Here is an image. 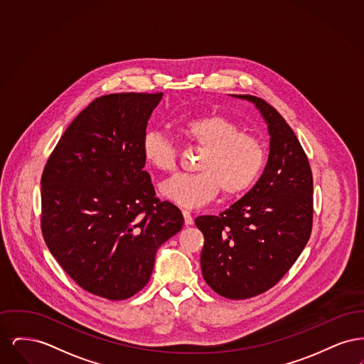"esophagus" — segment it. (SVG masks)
<instances>
[{"label": "esophagus", "instance_id": "obj_1", "mask_svg": "<svg viewBox=\"0 0 364 364\" xmlns=\"http://www.w3.org/2000/svg\"><path fill=\"white\" fill-rule=\"evenodd\" d=\"M183 215H184L186 225H192L193 224V217H192V214H191L188 210H183Z\"/></svg>", "mask_w": 364, "mask_h": 364}]
</instances>
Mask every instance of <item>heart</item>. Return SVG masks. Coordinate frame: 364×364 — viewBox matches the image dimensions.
<instances>
[{"mask_svg": "<svg viewBox=\"0 0 364 364\" xmlns=\"http://www.w3.org/2000/svg\"><path fill=\"white\" fill-rule=\"evenodd\" d=\"M180 131L199 147L196 173L176 174L161 186L162 195L181 208H199L221 188L225 196H237L251 188L264 166V149L258 139L240 132L237 124L220 114L193 117ZM141 154L159 172H172L177 151L159 131H147L141 139Z\"/></svg>", "mask_w": 364, "mask_h": 364, "instance_id": "b5f03b06", "label": "heart"}]
</instances>
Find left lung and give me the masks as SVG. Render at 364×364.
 <instances>
[{
	"mask_svg": "<svg viewBox=\"0 0 364 364\" xmlns=\"http://www.w3.org/2000/svg\"><path fill=\"white\" fill-rule=\"evenodd\" d=\"M233 97L255 105L267 124V165L242 199L195 224L205 236V281L214 292L242 300L274 287L304 250L312 229V173L292 128L272 105L254 95Z\"/></svg>",
	"mask_w": 364,
	"mask_h": 364,
	"instance_id": "8db88e82",
	"label": "left lung"
}]
</instances>
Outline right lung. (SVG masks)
Wrapping results in <instances>:
<instances>
[{"label":"right lung","instance_id":"obj_1","mask_svg":"<svg viewBox=\"0 0 364 364\" xmlns=\"http://www.w3.org/2000/svg\"><path fill=\"white\" fill-rule=\"evenodd\" d=\"M162 92L97 98L70 122L41 178L42 235L80 288L124 300L149 282L156 250L184 224L156 198L141 139Z\"/></svg>","mask_w":364,"mask_h":364}]
</instances>
